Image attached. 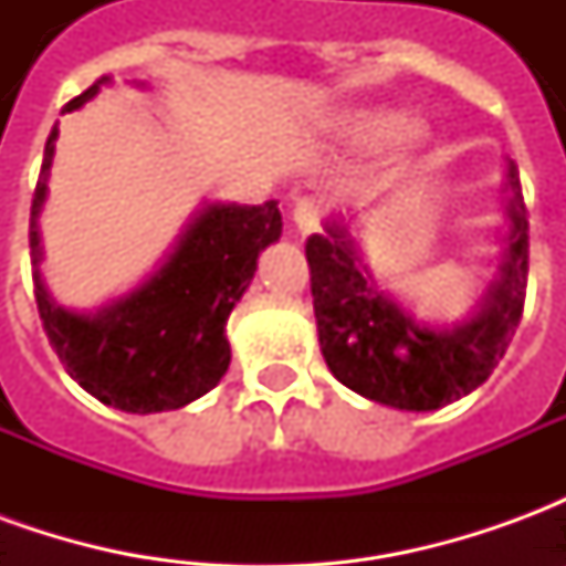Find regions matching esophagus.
<instances>
[{
    "label": "esophagus",
    "instance_id": "esophagus-1",
    "mask_svg": "<svg viewBox=\"0 0 566 566\" xmlns=\"http://www.w3.org/2000/svg\"><path fill=\"white\" fill-rule=\"evenodd\" d=\"M291 221H294L296 233L300 235L315 233L321 223V206L315 199H296L294 209H291Z\"/></svg>",
    "mask_w": 566,
    "mask_h": 566
}]
</instances>
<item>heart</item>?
Here are the masks:
<instances>
[{"label": "heart", "mask_w": 566, "mask_h": 566, "mask_svg": "<svg viewBox=\"0 0 566 566\" xmlns=\"http://www.w3.org/2000/svg\"><path fill=\"white\" fill-rule=\"evenodd\" d=\"M397 124H400V117L388 112V108H360V112H352L345 117L339 129H343V136L348 142H373L385 136V133H391ZM400 139H403V148H412L421 139V133H418V127H403Z\"/></svg>", "instance_id": "1"}]
</instances>
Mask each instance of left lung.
Wrapping results in <instances>:
<instances>
[{"instance_id": "8db88e82", "label": "left lung", "mask_w": 566, "mask_h": 566, "mask_svg": "<svg viewBox=\"0 0 566 566\" xmlns=\"http://www.w3.org/2000/svg\"><path fill=\"white\" fill-rule=\"evenodd\" d=\"M506 185L510 235L500 279L473 318L446 331L427 327L376 291L339 218L327 221L324 235H308L321 355L345 388L394 409L430 412L461 400L491 376L515 336L527 291V209L512 160Z\"/></svg>"}]
</instances>
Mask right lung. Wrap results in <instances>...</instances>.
<instances>
[{
    "label": "right lung",
    "instance_id": "add662e5",
    "mask_svg": "<svg viewBox=\"0 0 566 566\" xmlns=\"http://www.w3.org/2000/svg\"><path fill=\"white\" fill-rule=\"evenodd\" d=\"M108 84V75L75 96L81 108ZM56 127L44 145V163L30 211L35 303L60 364L99 403L148 416L193 403L230 367L227 318L258 270V254L282 235V211L263 206H206L148 282L93 315L56 306L39 275V211L54 160Z\"/></svg>",
    "mask_w": 566,
    "mask_h": 566
}]
</instances>
